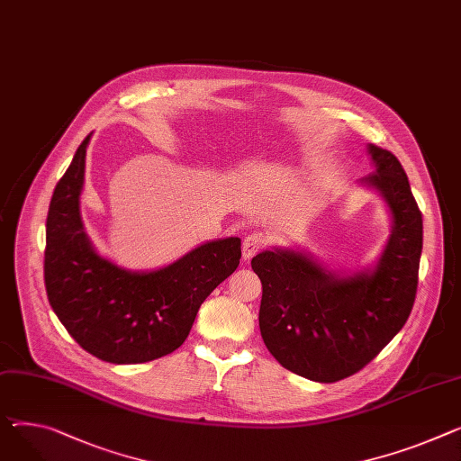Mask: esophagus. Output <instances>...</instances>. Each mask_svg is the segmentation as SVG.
<instances>
[{"mask_svg": "<svg viewBox=\"0 0 461 461\" xmlns=\"http://www.w3.org/2000/svg\"><path fill=\"white\" fill-rule=\"evenodd\" d=\"M267 244H268V239L263 233H259V231L250 233L247 239L242 240V258L244 259L254 258L258 252H261L267 247Z\"/></svg>", "mask_w": 461, "mask_h": 461, "instance_id": "obj_1", "label": "esophagus"}]
</instances>
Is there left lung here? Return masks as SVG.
Returning a JSON list of instances; mask_svg holds the SVG:
<instances>
[{"mask_svg": "<svg viewBox=\"0 0 461 461\" xmlns=\"http://www.w3.org/2000/svg\"><path fill=\"white\" fill-rule=\"evenodd\" d=\"M369 151L376 170L363 183L382 193L393 214V233L373 272L341 278L293 250L252 259L263 285V341L287 371L313 382H339L361 371L413 310L422 214L401 161L375 144Z\"/></svg>", "mask_w": 461, "mask_h": 461, "instance_id": "obj_1", "label": "left lung"}]
</instances>
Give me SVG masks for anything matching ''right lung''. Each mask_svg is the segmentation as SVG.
Masks as SVG:
<instances>
[{
    "mask_svg": "<svg viewBox=\"0 0 461 461\" xmlns=\"http://www.w3.org/2000/svg\"><path fill=\"white\" fill-rule=\"evenodd\" d=\"M90 135L53 191L46 221L44 284L59 321L88 354L144 363L183 345L203 300L239 267L240 239L194 249L153 272H130L100 258L83 230L79 194Z\"/></svg>",
    "mask_w": 461,
    "mask_h": 461,
    "instance_id": "right-lung-1",
    "label": "right lung"
}]
</instances>
